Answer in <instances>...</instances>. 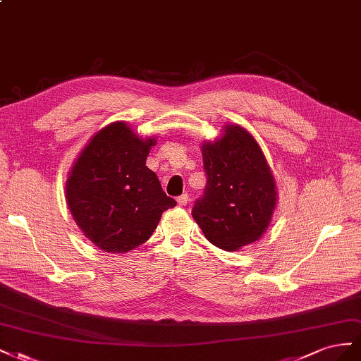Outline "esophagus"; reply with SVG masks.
Wrapping results in <instances>:
<instances>
[{
  "label": "esophagus",
  "instance_id": "1",
  "mask_svg": "<svg viewBox=\"0 0 361 361\" xmlns=\"http://www.w3.org/2000/svg\"><path fill=\"white\" fill-rule=\"evenodd\" d=\"M177 202H178L180 205H188V202H189V195H188V193L180 195V197L177 198Z\"/></svg>",
  "mask_w": 361,
  "mask_h": 361
}]
</instances>
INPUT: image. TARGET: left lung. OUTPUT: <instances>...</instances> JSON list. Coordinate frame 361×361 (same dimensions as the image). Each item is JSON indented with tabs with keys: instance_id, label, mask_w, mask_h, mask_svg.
<instances>
[{
	"instance_id": "1",
	"label": "left lung",
	"mask_w": 361,
	"mask_h": 361,
	"mask_svg": "<svg viewBox=\"0 0 361 361\" xmlns=\"http://www.w3.org/2000/svg\"><path fill=\"white\" fill-rule=\"evenodd\" d=\"M207 184L192 209L204 235L225 251L254 243L269 226L276 186L259 143L238 123L224 127L219 139L202 142Z\"/></svg>"
}]
</instances>
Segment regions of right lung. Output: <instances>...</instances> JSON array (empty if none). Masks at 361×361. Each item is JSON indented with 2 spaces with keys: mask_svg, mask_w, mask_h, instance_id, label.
Returning <instances> with one entry per match:
<instances>
[{
  "mask_svg": "<svg viewBox=\"0 0 361 361\" xmlns=\"http://www.w3.org/2000/svg\"><path fill=\"white\" fill-rule=\"evenodd\" d=\"M156 137L142 139L126 122H111L89 140L66 180V202L86 238L106 252L145 243L161 213L177 205L147 166Z\"/></svg>",
  "mask_w": 361,
  "mask_h": 361,
  "instance_id": "right-lung-1",
  "label": "right lung"
}]
</instances>
